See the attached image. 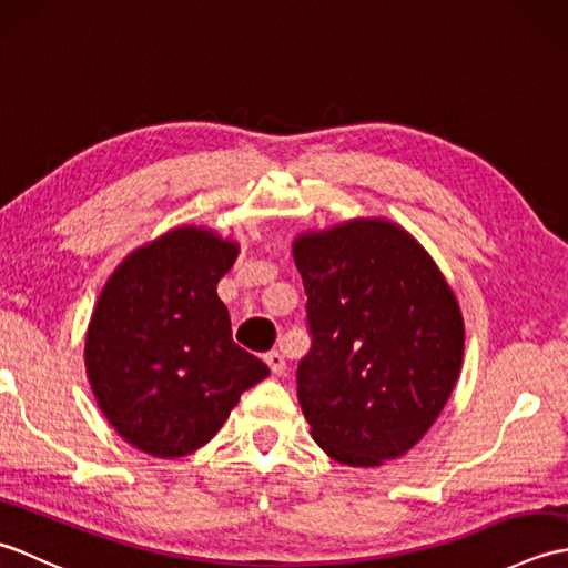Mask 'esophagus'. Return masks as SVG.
Returning <instances> with one entry per match:
<instances>
[{"mask_svg":"<svg viewBox=\"0 0 568 568\" xmlns=\"http://www.w3.org/2000/svg\"><path fill=\"white\" fill-rule=\"evenodd\" d=\"M265 364L275 373V376H283L285 373V356L281 352H268L265 354Z\"/></svg>","mask_w":568,"mask_h":568,"instance_id":"obj_1","label":"esophagus"}]
</instances>
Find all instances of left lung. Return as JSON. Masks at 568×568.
<instances>
[{
    "label": "left lung",
    "instance_id": "1",
    "mask_svg": "<svg viewBox=\"0 0 568 568\" xmlns=\"http://www.w3.org/2000/svg\"><path fill=\"white\" fill-rule=\"evenodd\" d=\"M312 346L297 400L334 462L356 468L403 456L449 400L464 320L437 263L405 229L352 220L295 239Z\"/></svg>",
    "mask_w": 568,
    "mask_h": 568
}]
</instances>
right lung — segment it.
I'll return each instance as SVG.
<instances>
[{
    "label": "right lung",
    "mask_w": 568,
    "mask_h": 568,
    "mask_svg": "<svg viewBox=\"0 0 568 568\" xmlns=\"http://www.w3.org/2000/svg\"><path fill=\"white\" fill-rule=\"evenodd\" d=\"M239 246L178 226L112 273L84 339V366L104 417L131 446L192 454L226 422L268 366L232 339L216 283Z\"/></svg>",
    "instance_id": "right-lung-1"
}]
</instances>
